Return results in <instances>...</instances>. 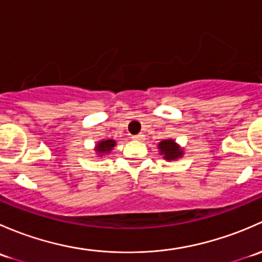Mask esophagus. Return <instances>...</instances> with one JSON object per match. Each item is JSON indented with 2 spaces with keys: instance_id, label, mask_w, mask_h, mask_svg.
Listing matches in <instances>:
<instances>
[{
  "instance_id": "esophagus-1",
  "label": "esophagus",
  "mask_w": 262,
  "mask_h": 262,
  "mask_svg": "<svg viewBox=\"0 0 262 262\" xmlns=\"http://www.w3.org/2000/svg\"><path fill=\"white\" fill-rule=\"evenodd\" d=\"M132 138H133L134 141H143L144 136H143V134H137V136H133Z\"/></svg>"
}]
</instances>
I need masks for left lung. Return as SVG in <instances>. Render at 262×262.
Here are the masks:
<instances>
[{"instance_id": "obj_1", "label": "left lung", "mask_w": 262, "mask_h": 262, "mask_svg": "<svg viewBox=\"0 0 262 262\" xmlns=\"http://www.w3.org/2000/svg\"><path fill=\"white\" fill-rule=\"evenodd\" d=\"M157 148L166 161H178L184 156V148L179 146L173 139H163L158 143Z\"/></svg>"}]
</instances>
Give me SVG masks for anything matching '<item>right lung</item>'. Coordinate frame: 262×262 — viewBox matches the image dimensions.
I'll use <instances>...</instances> for the list:
<instances>
[{
	"label": "right lung",
	"instance_id": "obj_1",
	"mask_svg": "<svg viewBox=\"0 0 262 262\" xmlns=\"http://www.w3.org/2000/svg\"><path fill=\"white\" fill-rule=\"evenodd\" d=\"M116 146V142L114 139H102V141H99L96 144H95V152L99 157H102L104 155H107L113 150V148Z\"/></svg>",
	"mask_w": 262,
	"mask_h": 262
}]
</instances>
